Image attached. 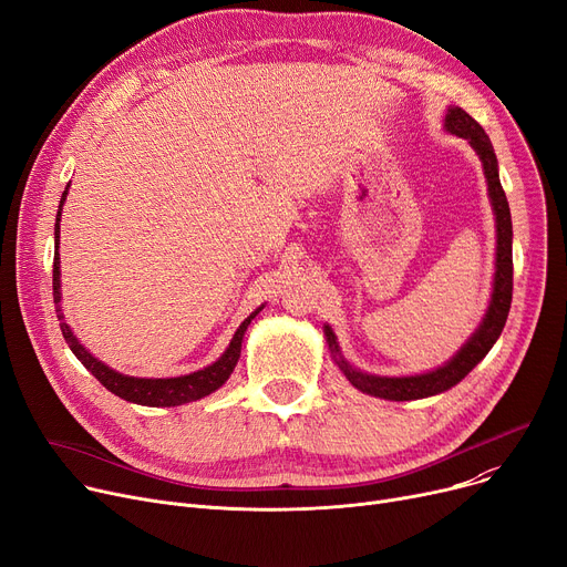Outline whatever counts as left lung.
<instances>
[{
  "label": "left lung",
  "instance_id": "obj_1",
  "mask_svg": "<svg viewBox=\"0 0 567 567\" xmlns=\"http://www.w3.org/2000/svg\"><path fill=\"white\" fill-rule=\"evenodd\" d=\"M445 131L468 140V144L475 148V154H478V158L483 161L487 190H489L492 208L496 216V274H494L492 301L483 317V323L475 329V333L466 340V344L453 355L449 363H443L432 372L413 374V377H379V374H368L351 368L342 359L331 326H323V333H326V340H329L333 359L344 372V377L351 381L353 389H359L361 393H368L374 398L393 400V402L439 395L443 391L453 389L455 383H460L475 365L485 359L487 351L498 340L513 301V220H511L508 199H505L501 178H498V161L494 154V146L487 133L483 131V126L475 122L473 116H468L462 107H449V114H445Z\"/></svg>",
  "mask_w": 567,
  "mask_h": 567
}]
</instances>
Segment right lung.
<instances>
[{
    "label": "right lung",
    "mask_w": 567,
    "mask_h": 567,
    "mask_svg": "<svg viewBox=\"0 0 567 567\" xmlns=\"http://www.w3.org/2000/svg\"><path fill=\"white\" fill-rule=\"evenodd\" d=\"M71 186V184H69ZM69 186L62 193V202H59V212H56V223H54V261H52V296H54V308H56V319H59V329H62L64 340L69 342L71 351L78 355V361L92 372L110 393H114L116 398H122L126 402H135L142 406H178L186 402H195L202 400L206 395H212L214 391H218L220 385L229 379V374L234 372L238 355H241V342H244V333L250 326V321L261 312V308H257L241 326H238L229 347L225 349V353L220 359L212 365H206L204 370H197L193 374H184V377H172V379H140V377H128L116 372L112 368H107L105 363H101L99 359H94L89 353L78 338L73 336L71 326L64 321V312L59 301H62V280H59V220H62V206L66 202L69 195Z\"/></svg>",
    "instance_id": "obj_1"
}]
</instances>
